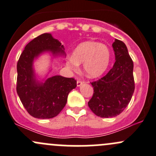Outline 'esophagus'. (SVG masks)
<instances>
[{"mask_svg":"<svg viewBox=\"0 0 156 156\" xmlns=\"http://www.w3.org/2000/svg\"><path fill=\"white\" fill-rule=\"evenodd\" d=\"M83 84H84V81H80V80H78V81H77V86H78V87H80V86L82 85Z\"/></svg>","mask_w":156,"mask_h":156,"instance_id":"esophagus-1","label":"esophagus"}]
</instances>
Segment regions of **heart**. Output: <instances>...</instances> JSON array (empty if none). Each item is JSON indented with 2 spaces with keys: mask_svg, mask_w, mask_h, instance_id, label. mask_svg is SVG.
Listing matches in <instances>:
<instances>
[{
  "mask_svg": "<svg viewBox=\"0 0 156 156\" xmlns=\"http://www.w3.org/2000/svg\"><path fill=\"white\" fill-rule=\"evenodd\" d=\"M111 59L109 48L103 44L85 41L78 44L72 56L67 59L66 65L72 70L78 69L83 64L84 72L87 77L97 78L103 75L108 67Z\"/></svg>",
  "mask_w": 156,
  "mask_h": 156,
  "instance_id": "obj_1",
  "label": "heart"
}]
</instances>
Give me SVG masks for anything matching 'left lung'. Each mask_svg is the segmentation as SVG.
<instances>
[{
	"label": "left lung",
	"instance_id": "8db88e82",
	"mask_svg": "<svg viewBox=\"0 0 156 156\" xmlns=\"http://www.w3.org/2000/svg\"><path fill=\"white\" fill-rule=\"evenodd\" d=\"M112 48L115 55L113 67L103 78L91 82L94 94L88 106L101 118L115 117L122 113L130 103L135 88L133 63L126 45L115 39Z\"/></svg>",
	"mask_w": 156,
	"mask_h": 156
}]
</instances>
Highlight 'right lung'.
Returning <instances> with one entry per match:
<instances>
[{
  "label": "right lung",
  "mask_w": 156,
  "mask_h": 156,
  "mask_svg": "<svg viewBox=\"0 0 156 156\" xmlns=\"http://www.w3.org/2000/svg\"><path fill=\"white\" fill-rule=\"evenodd\" d=\"M63 45L44 33L35 37L25 48L17 62L16 91L26 111L37 119H52L66 106L68 95L76 87L73 78L60 75L49 78L44 83L35 78L33 61L44 52L53 55H65Z\"/></svg>",
  "instance_id": "obj_1"
}]
</instances>
